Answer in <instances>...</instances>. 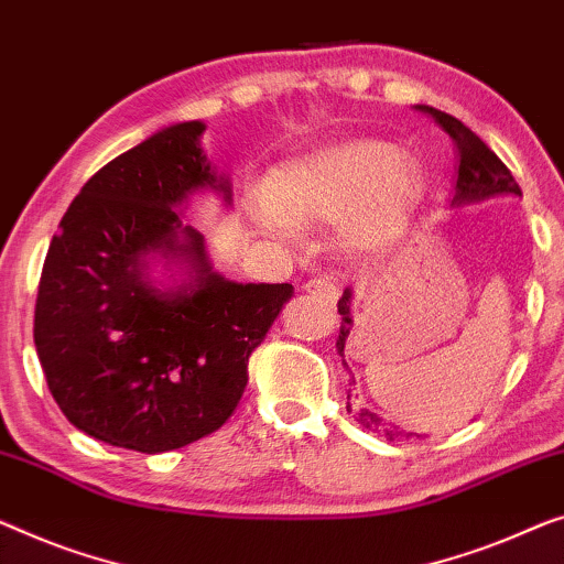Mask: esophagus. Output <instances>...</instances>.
<instances>
[{"instance_id":"34e87169","label":"esophagus","mask_w":564,"mask_h":564,"mask_svg":"<svg viewBox=\"0 0 564 564\" xmlns=\"http://www.w3.org/2000/svg\"><path fill=\"white\" fill-rule=\"evenodd\" d=\"M304 291L308 293V296L318 299V301H322V304H326V306H334L336 299H339V291H336V285H334L332 281H326V279L308 281V283L304 285Z\"/></svg>"}]
</instances>
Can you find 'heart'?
<instances>
[{
    "label": "heart",
    "mask_w": 564,
    "mask_h": 564,
    "mask_svg": "<svg viewBox=\"0 0 564 564\" xmlns=\"http://www.w3.org/2000/svg\"><path fill=\"white\" fill-rule=\"evenodd\" d=\"M417 202L420 184L398 149L355 139L275 166L258 202V220L281 238L304 225H339L341 253L367 263L405 238Z\"/></svg>",
    "instance_id": "heart-1"
}]
</instances>
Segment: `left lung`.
<instances>
[{"mask_svg":"<svg viewBox=\"0 0 564 564\" xmlns=\"http://www.w3.org/2000/svg\"><path fill=\"white\" fill-rule=\"evenodd\" d=\"M427 113L433 116L435 123L443 126L445 133L453 139V147H456L458 180H456V187H453L451 207L481 205V202L494 199V197H522V189H519L517 180L511 176L507 166H503L501 159L494 154V151L486 147L484 141L468 129V126H464L458 119H453L448 113L435 111V108H427ZM351 296H355V293H351V289H347L344 291V296L339 299V304H336V308H339L341 314L339 336H336V351H339L344 367H349L347 359H344V344H347V336L351 332V326H355V318H351ZM347 413H351L349 394H347ZM355 420L365 427V431L382 435V438L388 441L400 438V435H405V438L417 435V433L400 431L398 425L388 423V420H382L380 415L367 408L355 410Z\"/></svg>","mask_w":564,"mask_h":564,"instance_id":"obj_1","label":"left lung"}]
</instances>
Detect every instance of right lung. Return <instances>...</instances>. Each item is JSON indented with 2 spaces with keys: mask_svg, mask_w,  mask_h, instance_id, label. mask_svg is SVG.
<instances>
[{
  "mask_svg": "<svg viewBox=\"0 0 564 564\" xmlns=\"http://www.w3.org/2000/svg\"><path fill=\"white\" fill-rule=\"evenodd\" d=\"M202 133V121L164 126L98 170L42 265L35 347L47 388L78 431L119 448L164 453L217 431L293 293L225 279L205 235L182 223L199 192L232 205ZM154 262L166 284L150 275Z\"/></svg>",
  "mask_w": 564,
  "mask_h": 564,
  "instance_id": "right-lung-1",
  "label": "right lung"
}]
</instances>
